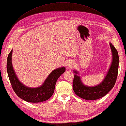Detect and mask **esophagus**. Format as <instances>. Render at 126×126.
Here are the masks:
<instances>
[{
    "label": "esophagus",
    "instance_id": "esophagus-1",
    "mask_svg": "<svg viewBox=\"0 0 126 126\" xmlns=\"http://www.w3.org/2000/svg\"><path fill=\"white\" fill-rule=\"evenodd\" d=\"M74 65V62L72 61H68L66 63V66L68 68H72Z\"/></svg>",
    "mask_w": 126,
    "mask_h": 126
}]
</instances>
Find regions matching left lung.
<instances>
[{"mask_svg": "<svg viewBox=\"0 0 126 126\" xmlns=\"http://www.w3.org/2000/svg\"><path fill=\"white\" fill-rule=\"evenodd\" d=\"M112 53V61L107 74L101 83L96 86H89L84 85L81 81L79 72L75 73L73 82V89L75 94L80 98L86 100H96L102 98L113 88L116 80L119 70V57L117 50L111 43H109Z\"/></svg>", "mask_w": 126, "mask_h": 126, "instance_id": "8db88e82", "label": "left lung"}]
</instances>
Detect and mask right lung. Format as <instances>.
<instances>
[{
	"instance_id": "1",
	"label": "right lung",
	"mask_w": 126,
	"mask_h": 126,
	"mask_svg": "<svg viewBox=\"0 0 126 126\" xmlns=\"http://www.w3.org/2000/svg\"><path fill=\"white\" fill-rule=\"evenodd\" d=\"M12 49L7 60V72L10 83L15 93L19 98L30 103H39L47 101L53 95L58 79L65 72V67L55 69L46 79L44 83L37 88H30L24 85L18 78L12 63Z\"/></svg>"
}]
</instances>
